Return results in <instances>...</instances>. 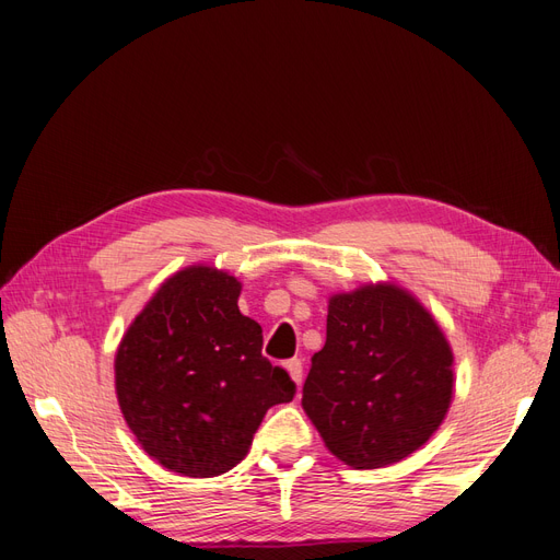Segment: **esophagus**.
I'll use <instances>...</instances> for the list:
<instances>
[{
	"mask_svg": "<svg viewBox=\"0 0 560 560\" xmlns=\"http://www.w3.org/2000/svg\"><path fill=\"white\" fill-rule=\"evenodd\" d=\"M287 371H290V376H292V381L296 383V385H301V381H303V362L301 360H290L287 362Z\"/></svg>",
	"mask_w": 560,
	"mask_h": 560,
	"instance_id": "esophagus-1",
	"label": "esophagus"
}]
</instances>
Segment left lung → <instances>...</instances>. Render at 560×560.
<instances>
[{"label":"left lung","mask_w":560,"mask_h":560,"mask_svg":"<svg viewBox=\"0 0 560 560\" xmlns=\"http://www.w3.org/2000/svg\"><path fill=\"white\" fill-rule=\"evenodd\" d=\"M453 352L434 317L397 284L329 299L327 343L313 354L303 411L354 469L404 460L442 425Z\"/></svg>","instance_id":"8db88e82"}]
</instances>
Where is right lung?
<instances>
[{
    "mask_svg": "<svg viewBox=\"0 0 560 560\" xmlns=\"http://www.w3.org/2000/svg\"><path fill=\"white\" fill-rule=\"evenodd\" d=\"M241 282L210 266L167 278L116 350V397L142 448L184 477L238 465L270 406L296 385L238 311Z\"/></svg>",
    "mask_w": 560,
    "mask_h": 560,
    "instance_id": "right-lung-1",
    "label": "right lung"
}]
</instances>
